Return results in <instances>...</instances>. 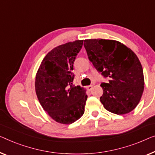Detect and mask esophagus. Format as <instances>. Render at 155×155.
<instances>
[{
  "instance_id": "obj_1",
  "label": "esophagus",
  "mask_w": 155,
  "mask_h": 155,
  "mask_svg": "<svg viewBox=\"0 0 155 155\" xmlns=\"http://www.w3.org/2000/svg\"><path fill=\"white\" fill-rule=\"evenodd\" d=\"M87 90H89V91H91L92 88V85H88V86H87Z\"/></svg>"
}]
</instances>
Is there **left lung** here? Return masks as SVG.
<instances>
[{
  "mask_svg": "<svg viewBox=\"0 0 155 155\" xmlns=\"http://www.w3.org/2000/svg\"><path fill=\"white\" fill-rule=\"evenodd\" d=\"M90 61L108 83L100 85V101L113 114L123 115L137 107L144 90L142 65L137 55L120 41L103 39L84 40Z\"/></svg>",
  "mask_w": 155,
  "mask_h": 155,
  "instance_id": "obj_1",
  "label": "left lung"
}]
</instances>
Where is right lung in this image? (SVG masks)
Masks as SVG:
<instances>
[{
    "label": "right lung",
    "mask_w": 155,
    "mask_h": 155,
    "mask_svg": "<svg viewBox=\"0 0 155 155\" xmlns=\"http://www.w3.org/2000/svg\"><path fill=\"white\" fill-rule=\"evenodd\" d=\"M84 40L70 41L47 54L35 77V91L45 111L55 121L71 124L85 111L87 94L79 85H72L74 62Z\"/></svg>",
    "instance_id": "obj_1"
}]
</instances>
